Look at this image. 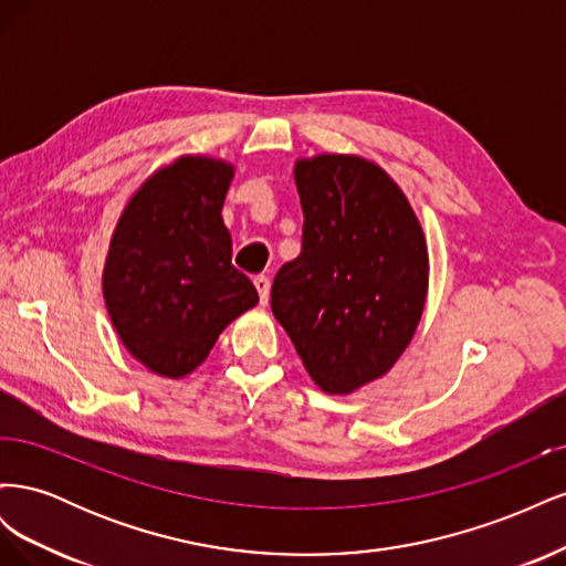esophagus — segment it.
<instances>
[{"mask_svg": "<svg viewBox=\"0 0 566 566\" xmlns=\"http://www.w3.org/2000/svg\"><path fill=\"white\" fill-rule=\"evenodd\" d=\"M252 283H254V287H256V293H260V302L266 304V302H269V287H271L269 279L264 276V273H260V276L252 279Z\"/></svg>", "mask_w": 566, "mask_h": 566, "instance_id": "obj_1", "label": "esophagus"}]
</instances>
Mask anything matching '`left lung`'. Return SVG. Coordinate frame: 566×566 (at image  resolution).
Instances as JSON below:
<instances>
[{
	"label": "left lung",
	"mask_w": 566,
	"mask_h": 566,
	"mask_svg": "<svg viewBox=\"0 0 566 566\" xmlns=\"http://www.w3.org/2000/svg\"><path fill=\"white\" fill-rule=\"evenodd\" d=\"M302 252L279 269L271 312L312 380L349 394L399 361L420 323L430 260L420 221L382 167L358 156L295 163Z\"/></svg>",
	"instance_id": "left-lung-1"
}]
</instances>
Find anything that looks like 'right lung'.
<instances>
[{"mask_svg": "<svg viewBox=\"0 0 566 566\" xmlns=\"http://www.w3.org/2000/svg\"><path fill=\"white\" fill-rule=\"evenodd\" d=\"M233 165L181 156L153 172L119 217L104 300L127 352L163 378L196 370L219 333L260 302L231 264L221 208Z\"/></svg>", "mask_w": 566, "mask_h": 566, "instance_id": "add662e5", "label": "right lung"}]
</instances>
